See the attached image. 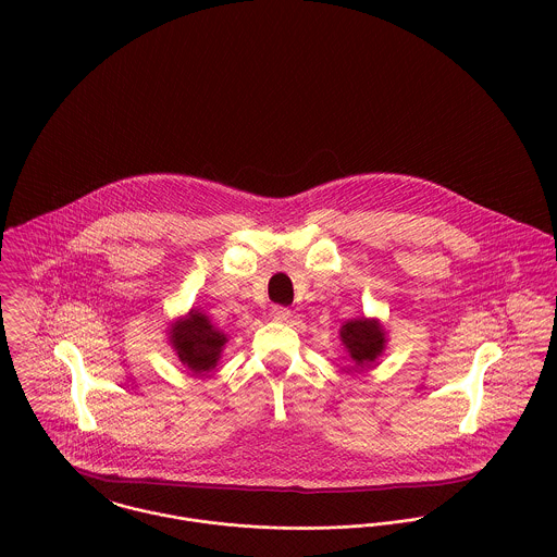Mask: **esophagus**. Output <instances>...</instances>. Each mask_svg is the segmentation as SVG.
Masks as SVG:
<instances>
[{
	"instance_id": "esophagus-1",
	"label": "esophagus",
	"mask_w": 557,
	"mask_h": 557,
	"mask_svg": "<svg viewBox=\"0 0 557 557\" xmlns=\"http://www.w3.org/2000/svg\"><path fill=\"white\" fill-rule=\"evenodd\" d=\"M272 319H276V321H287V319L292 318V311L289 309H285V307H272Z\"/></svg>"
}]
</instances>
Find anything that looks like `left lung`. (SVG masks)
I'll return each mask as SVG.
<instances>
[{
    "mask_svg": "<svg viewBox=\"0 0 557 557\" xmlns=\"http://www.w3.org/2000/svg\"><path fill=\"white\" fill-rule=\"evenodd\" d=\"M338 338L345 347L347 360L351 362L349 371L373 367L388 345L386 327L377 318L347 319L338 330Z\"/></svg>",
    "mask_w": 557,
    "mask_h": 557,
    "instance_id": "8db88e82",
    "label": "left lung"
}]
</instances>
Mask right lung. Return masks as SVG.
I'll use <instances>...</instances> for the list:
<instances>
[{
	"mask_svg": "<svg viewBox=\"0 0 557 557\" xmlns=\"http://www.w3.org/2000/svg\"><path fill=\"white\" fill-rule=\"evenodd\" d=\"M166 338L182 367L193 375H206L216 369L230 341L201 309H190L186 315L173 319L166 327Z\"/></svg>",
	"mask_w": 557,
	"mask_h": 557,
	"instance_id": "right-lung-1",
	"label": "right lung"
}]
</instances>
